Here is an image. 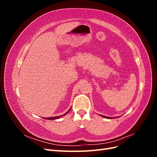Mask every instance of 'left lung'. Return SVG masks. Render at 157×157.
<instances>
[{"mask_svg": "<svg viewBox=\"0 0 157 157\" xmlns=\"http://www.w3.org/2000/svg\"><path fill=\"white\" fill-rule=\"evenodd\" d=\"M101 117H104V118H109V119H111V118H112L111 117H106V116H103V115H101ZM118 117H117V118ZM114 118H116V117H114Z\"/></svg>", "mask_w": 157, "mask_h": 157, "instance_id": "obj_1", "label": "left lung"}]
</instances>
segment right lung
Listing matches in <instances>:
<instances>
[{
	"mask_svg": "<svg viewBox=\"0 0 157 157\" xmlns=\"http://www.w3.org/2000/svg\"><path fill=\"white\" fill-rule=\"evenodd\" d=\"M71 107L69 109V111L66 113H65L64 115H61V116H57V117H48V118H45V119H47V120H54V119H58V118H60V117H61L62 116H64V115H67V114L69 113V111L71 110Z\"/></svg>",
	"mask_w": 157,
	"mask_h": 157,
	"instance_id": "add662e5",
	"label": "right lung"
}]
</instances>
